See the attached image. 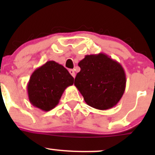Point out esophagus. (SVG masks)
Wrapping results in <instances>:
<instances>
[{"label": "esophagus", "instance_id": "esophagus-1", "mask_svg": "<svg viewBox=\"0 0 155 155\" xmlns=\"http://www.w3.org/2000/svg\"><path fill=\"white\" fill-rule=\"evenodd\" d=\"M69 72H70V73L71 74V76H73V78H75V76H76V74H75L74 70H73V69H70V70H69Z\"/></svg>", "mask_w": 155, "mask_h": 155}]
</instances>
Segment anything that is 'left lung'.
Masks as SVG:
<instances>
[{"mask_svg":"<svg viewBox=\"0 0 155 155\" xmlns=\"http://www.w3.org/2000/svg\"><path fill=\"white\" fill-rule=\"evenodd\" d=\"M78 65L81 70L74 85L87 105L100 110L115 107L126 87L125 72L121 64L99 53L85 55Z\"/></svg>","mask_w":155,"mask_h":155,"instance_id":"obj_1","label":"left lung"}]
</instances>
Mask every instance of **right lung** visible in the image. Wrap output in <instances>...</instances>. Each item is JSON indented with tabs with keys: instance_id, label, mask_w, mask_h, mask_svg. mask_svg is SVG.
<instances>
[{
	"instance_id": "1",
	"label": "right lung",
	"mask_w": 155,
	"mask_h": 155,
	"mask_svg": "<svg viewBox=\"0 0 155 155\" xmlns=\"http://www.w3.org/2000/svg\"><path fill=\"white\" fill-rule=\"evenodd\" d=\"M68 70L54 61H49L36 69L27 85L30 103L48 112L58 104L65 89L73 84Z\"/></svg>"
}]
</instances>
